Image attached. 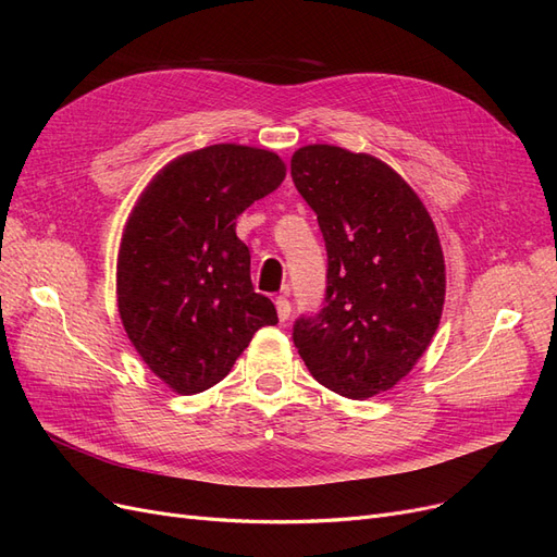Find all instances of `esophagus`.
<instances>
[{
	"label": "esophagus",
	"instance_id": "obj_1",
	"mask_svg": "<svg viewBox=\"0 0 557 557\" xmlns=\"http://www.w3.org/2000/svg\"><path fill=\"white\" fill-rule=\"evenodd\" d=\"M274 305H276L278 320H281V323H285V320L290 318V301H288V297H283V295H281V297H276Z\"/></svg>",
	"mask_w": 557,
	"mask_h": 557
}]
</instances>
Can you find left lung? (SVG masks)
<instances>
[{"label": "left lung", "instance_id": "8db88e82", "mask_svg": "<svg viewBox=\"0 0 557 557\" xmlns=\"http://www.w3.org/2000/svg\"><path fill=\"white\" fill-rule=\"evenodd\" d=\"M327 248L325 307L293 342L311 376L348 399L391 391L440 327L446 264L423 201L391 164L309 144L290 160Z\"/></svg>", "mask_w": 557, "mask_h": 557}]
</instances>
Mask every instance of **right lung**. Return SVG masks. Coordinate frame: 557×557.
Listing matches in <instances>:
<instances>
[{
  "label": "right lung",
  "mask_w": 557,
  "mask_h": 557,
  "mask_svg": "<svg viewBox=\"0 0 557 557\" xmlns=\"http://www.w3.org/2000/svg\"><path fill=\"white\" fill-rule=\"evenodd\" d=\"M285 178L274 150L213 144L166 162L129 211L117 248V313L146 367L178 395L221 383L264 325L237 218Z\"/></svg>",
  "instance_id": "obj_1"
}]
</instances>
